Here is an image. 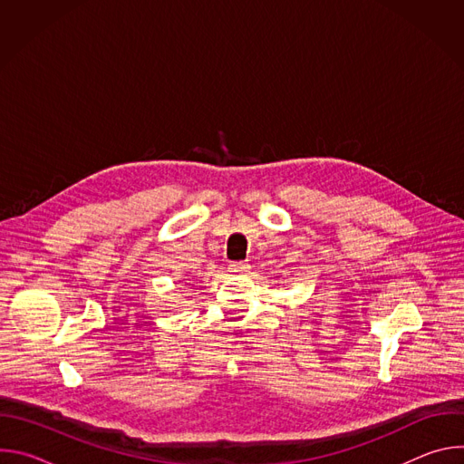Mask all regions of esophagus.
<instances>
[{"label":"esophagus","mask_w":464,"mask_h":464,"mask_svg":"<svg viewBox=\"0 0 464 464\" xmlns=\"http://www.w3.org/2000/svg\"><path fill=\"white\" fill-rule=\"evenodd\" d=\"M229 270H231L233 274L242 276V274H247V272H249V264H247V262H231V264H229Z\"/></svg>","instance_id":"esophagus-1"}]
</instances>
